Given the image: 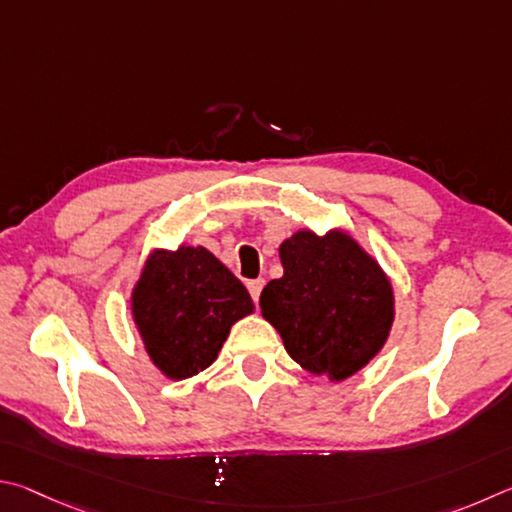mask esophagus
Segmentation results:
<instances>
[{"label": "esophagus", "instance_id": "1", "mask_svg": "<svg viewBox=\"0 0 512 512\" xmlns=\"http://www.w3.org/2000/svg\"><path fill=\"white\" fill-rule=\"evenodd\" d=\"M263 288H265V281H263V279H254V281H249V283H247V290H249L251 299H254V301L261 299V292H263Z\"/></svg>", "mask_w": 512, "mask_h": 512}]
</instances>
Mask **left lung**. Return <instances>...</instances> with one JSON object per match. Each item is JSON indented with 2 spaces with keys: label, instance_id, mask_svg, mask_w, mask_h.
Returning <instances> with one entry per match:
<instances>
[{
  "label": "left lung",
  "instance_id": "8db88e82",
  "mask_svg": "<svg viewBox=\"0 0 512 512\" xmlns=\"http://www.w3.org/2000/svg\"><path fill=\"white\" fill-rule=\"evenodd\" d=\"M279 256L283 276L265 285L263 317L301 369L348 380L387 344L396 319L391 279L344 229L294 231Z\"/></svg>",
  "mask_w": 512,
  "mask_h": 512
}]
</instances>
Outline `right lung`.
Wrapping results in <instances>:
<instances>
[{
  "instance_id": "1",
  "label": "right lung",
  "mask_w": 512,
  "mask_h": 512,
  "mask_svg": "<svg viewBox=\"0 0 512 512\" xmlns=\"http://www.w3.org/2000/svg\"><path fill=\"white\" fill-rule=\"evenodd\" d=\"M130 312L150 362L168 380L215 362L231 326L254 312L236 276L206 247L152 249L130 294Z\"/></svg>"
}]
</instances>
